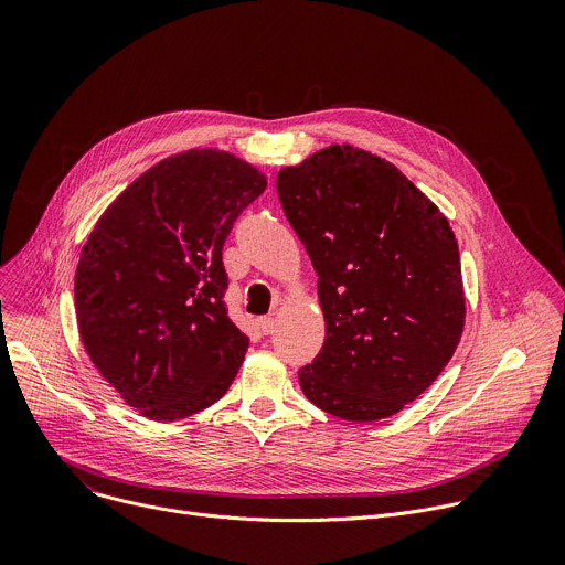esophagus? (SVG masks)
I'll list each match as a JSON object with an SVG mask.
<instances>
[{
  "label": "esophagus",
  "mask_w": 565,
  "mask_h": 565,
  "mask_svg": "<svg viewBox=\"0 0 565 565\" xmlns=\"http://www.w3.org/2000/svg\"><path fill=\"white\" fill-rule=\"evenodd\" d=\"M258 328H260V332L267 337V334L274 332L276 319H274V317H260V319H258Z\"/></svg>",
  "instance_id": "34e87169"
}]
</instances>
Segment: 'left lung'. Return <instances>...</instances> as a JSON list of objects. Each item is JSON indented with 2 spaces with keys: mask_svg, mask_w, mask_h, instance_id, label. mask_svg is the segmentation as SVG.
I'll list each match as a JSON object with an SVG mask.
<instances>
[{
  "mask_svg": "<svg viewBox=\"0 0 565 565\" xmlns=\"http://www.w3.org/2000/svg\"><path fill=\"white\" fill-rule=\"evenodd\" d=\"M276 191L326 315V343L298 370L305 397L350 422L399 413L445 370L465 326L447 217L393 163L350 146L282 168Z\"/></svg>",
  "mask_w": 565,
  "mask_h": 565,
  "instance_id": "1",
  "label": "left lung"
}]
</instances>
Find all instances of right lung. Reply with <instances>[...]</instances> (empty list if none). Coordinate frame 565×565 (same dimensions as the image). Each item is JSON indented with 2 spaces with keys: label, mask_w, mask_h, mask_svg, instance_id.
<instances>
[{
  "label": "right lung",
  "mask_w": 565,
  "mask_h": 565,
  "mask_svg": "<svg viewBox=\"0 0 565 565\" xmlns=\"http://www.w3.org/2000/svg\"><path fill=\"white\" fill-rule=\"evenodd\" d=\"M267 179L217 150L170 157L105 211L76 269L83 345L141 415L172 422L215 404L248 337L228 317L224 242Z\"/></svg>",
  "instance_id": "obj_1"
}]
</instances>
